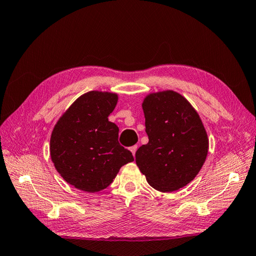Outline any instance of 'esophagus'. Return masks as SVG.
<instances>
[{
  "label": "esophagus",
  "instance_id": "obj_1",
  "mask_svg": "<svg viewBox=\"0 0 256 256\" xmlns=\"http://www.w3.org/2000/svg\"><path fill=\"white\" fill-rule=\"evenodd\" d=\"M130 150L132 152V154H133V156H135V153H136V150H138V146L136 145H134V146H132L131 148H130Z\"/></svg>",
  "mask_w": 256,
  "mask_h": 256
}]
</instances>
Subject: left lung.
Here are the masks:
<instances>
[{
    "mask_svg": "<svg viewBox=\"0 0 256 256\" xmlns=\"http://www.w3.org/2000/svg\"><path fill=\"white\" fill-rule=\"evenodd\" d=\"M148 143L135 162L154 189L172 192L198 175L209 150V138L198 112L172 90L152 92L143 100Z\"/></svg>",
    "mask_w": 256,
    "mask_h": 256,
    "instance_id": "8db88e82",
    "label": "left lung"
}]
</instances>
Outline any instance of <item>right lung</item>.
I'll return each mask as SVG.
<instances>
[{
  "label": "right lung",
  "instance_id": "1",
  "mask_svg": "<svg viewBox=\"0 0 256 256\" xmlns=\"http://www.w3.org/2000/svg\"><path fill=\"white\" fill-rule=\"evenodd\" d=\"M118 94L89 91L80 96L54 126L50 158L68 184L86 192L106 189L123 165L134 160L120 145L118 128L108 121Z\"/></svg>",
  "mask_w": 256,
  "mask_h": 256
}]
</instances>
